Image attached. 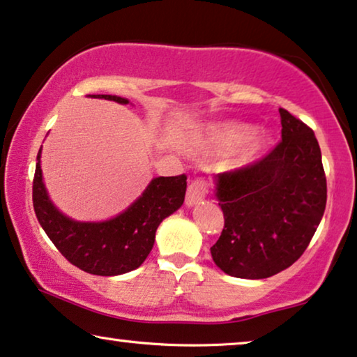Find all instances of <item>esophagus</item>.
Wrapping results in <instances>:
<instances>
[{"mask_svg": "<svg viewBox=\"0 0 357 357\" xmlns=\"http://www.w3.org/2000/svg\"><path fill=\"white\" fill-rule=\"evenodd\" d=\"M206 194H207V183L204 181L202 178L194 179V181L189 184V188H188L186 206L188 207L196 206V204H199L204 197H206Z\"/></svg>", "mask_w": 357, "mask_h": 357, "instance_id": "esophagus-1", "label": "esophagus"}]
</instances>
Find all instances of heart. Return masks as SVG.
<instances>
[{"instance_id":"b5f03b06","label":"heart","mask_w":357,"mask_h":357,"mask_svg":"<svg viewBox=\"0 0 357 357\" xmlns=\"http://www.w3.org/2000/svg\"><path fill=\"white\" fill-rule=\"evenodd\" d=\"M269 137L266 132H253L251 134V127L246 123L238 122H228L220 123V126H213L207 132V145L208 149L222 153V151H228L235 149L236 145L240 146L238 155H236V161L238 163H248L258 156L261 151L268 145Z\"/></svg>"}]
</instances>
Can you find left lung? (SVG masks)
<instances>
[{
	"instance_id": "obj_1",
	"label": "left lung",
	"mask_w": 357,
	"mask_h": 357,
	"mask_svg": "<svg viewBox=\"0 0 357 357\" xmlns=\"http://www.w3.org/2000/svg\"><path fill=\"white\" fill-rule=\"evenodd\" d=\"M282 139L263 158L217 174L222 235L211 248L223 273L264 279L303 255L326 207V176L317 137L279 109Z\"/></svg>"
}]
</instances>
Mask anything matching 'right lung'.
Segmentation results:
<instances>
[{
	"instance_id": "obj_1",
	"label": "right lung",
	"mask_w": 357,
	"mask_h": 357,
	"mask_svg": "<svg viewBox=\"0 0 357 357\" xmlns=\"http://www.w3.org/2000/svg\"><path fill=\"white\" fill-rule=\"evenodd\" d=\"M93 98L127 104L126 98L93 94ZM188 176H160L121 215L106 222H76L59 212L42 181L40 150L37 153L32 202L40 227L71 264L96 275H119L139 268L155 243L156 228L178 211L186 196Z\"/></svg>"
}]
</instances>
